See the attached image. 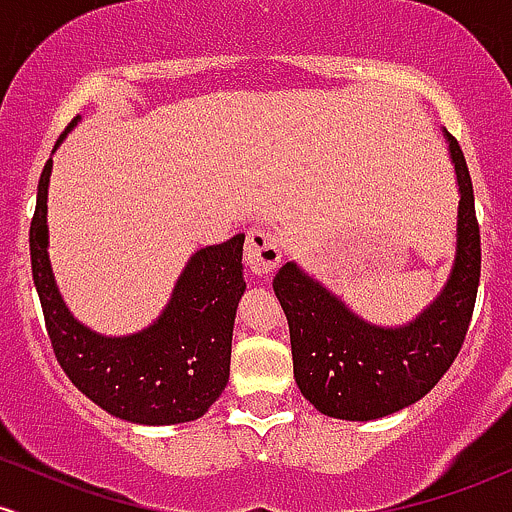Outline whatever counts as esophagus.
<instances>
[{
	"mask_svg": "<svg viewBox=\"0 0 512 512\" xmlns=\"http://www.w3.org/2000/svg\"><path fill=\"white\" fill-rule=\"evenodd\" d=\"M282 262L279 238L269 230H250L245 240V265L252 274L262 277Z\"/></svg>",
	"mask_w": 512,
	"mask_h": 512,
	"instance_id": "obj_1",
	"label": "esophagus"
}]
</instances>
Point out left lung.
<instances>
[{
  "label": "left lung",
  "instance_id": "1",
  "mask_svg": "<svg viewBox=\"0 0 512 512\" xmlns=\"http://www.w3.org/2000/svg\"><path fill=\"white\" fill-rule=\"evenodd\" d=\"M442 133L459 187L457 247L445 286L418 316L393 328L369 323L296 262L272 282L289 320L296 384L330 418L376 420L413 406L462 350L479 289L481 238L464 153L452 133Z\"/></svg>",
  "mask_w": 512,
  "mask_h": 512
}]
</instances>
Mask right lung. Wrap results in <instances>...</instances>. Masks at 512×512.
Listing matches in <instances>:
<instances>
[{
    "mask_svg": "<svg viewBox=\"0 0 512 512\" xmlns=\"http://www.w3.org/2000/svg\"><path fill=\"white\" fill-rule=\"evenodd\" d=\"M80 119L67 126L55 148ZM50 172L53 160L38 179L28 243L33 284L60 367L84 396L128 423L177 425L201 418L228 384L235 308L245 291V235L196 250L148 328L119 338L101 335L72 316L50 267Z\"/></svg>",
    "mask_w": 512,
    "mask_h": 512,
    "instance_id": "right-lung-1",
    "label": "right lung"
}]
</instances>
